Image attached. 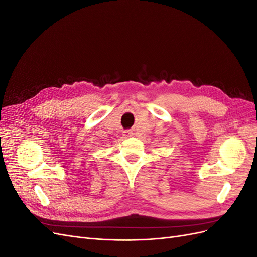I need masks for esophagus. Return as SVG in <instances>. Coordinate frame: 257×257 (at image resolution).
I'll return each mask as SVG.
<instances>
[{"instance_id": "obj_1", "label": "esophagus", "mask_w": 257, "mask_h": 257, "mask_svg": "<svg viewBox=\"0 0 257 257\" xmlns=\"http://www.w3.org/2000/svg\"><path fill=\"white\" fill-rule=\"evenodd\" d=\"M124 133H125V134H124V135H125V136H131V132H130V131L124 132Z\"/></svg>"}]
</instances>
